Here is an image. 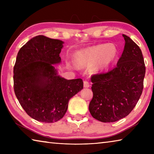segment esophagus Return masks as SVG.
<instances>
[{
  "label": "esophagus",
  "mask_w": 154,
  "mask_h": 154,
  "mask_svg": "<svg viewBox=\"0 0 154 154\" xmlns=\"http://www.w3.org/2000/svg\"><path fill=\"white\" fill-rule=\"evenodd\" d=\"M83 86H84V88H89L90 86V83L88 81H84L83 82Z\"/></svg>",
  "instance_id": "obj_1"
}]
</instances>
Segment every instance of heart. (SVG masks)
<instances>
[{"instance_id":"heart-1","label":"heart","mask_w":154,"mask_h":154,"mask_svg":"<svg viewBox=\"0 0 154 154\" xmlns=\"http://www.w3.org/2000/svg\"><path fill=\"white\" fill-rule=\"evenodd\" d=\"M117 54V49L113 45L101 44L77 54L75 61L78 65L92 64L98 61L97 67H106L111 63Z\"/></svg>"}]
</instances>
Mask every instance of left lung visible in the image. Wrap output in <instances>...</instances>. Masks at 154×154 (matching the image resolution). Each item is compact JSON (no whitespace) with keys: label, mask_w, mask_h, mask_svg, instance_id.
Returning <instances> with one entry per match:
<instances>
[{"label":"left lung","mask_w":154,"mask_h":154,"mask_svg":"<svg viewBox=\"0 0 154 154\" xmlns=\"http://www.w3.org/2000/svg\"><path fill=\"white\" fill-rule=\"evenodd\" d=\"M114 69L91 77L93 98L89 110L94 118L114 122L126 117L141 96L145 65L141 50L129 36Z\"/></svg>","instance_id":"left-lung-1"}]
</instances>
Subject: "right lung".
Instances as JSON below:
<instances>
[{"instance_id": "right-lung-1", "label": "right lung", "mask_w": 154, "mask_h": 154, "mask_svg": "<svg viewBox=\"0 0 154 154\" xmlns=\"http://www.w3.org/2000/svg\"><path fill=\"white\" fill-rule=\"evenodd\" d=\"M63 41L36 36L18 51L14 67V88L21 106L38 122L53 123L63 118L70 98L83 89L82 79L67 80L53 64L61 62Z\"/></svg>"}]
</instances>
